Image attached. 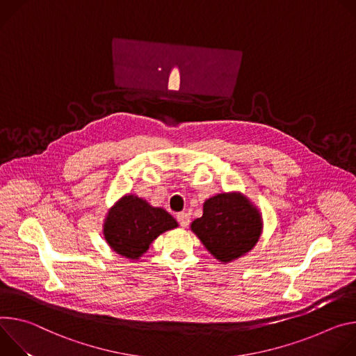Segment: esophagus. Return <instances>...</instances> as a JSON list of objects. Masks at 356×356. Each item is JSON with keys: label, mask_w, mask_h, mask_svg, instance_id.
Instances as JSON below:
<instances>
[{"label": "esophagus", "mask_w": 356, "mask_h": 356, "mask_svg": "<svg viewBox=\"0 0 356 356\" xmlns=\"http://www.w3.org/2000/svg\"><path fill=\"white\" fill-rule=\"evenodd\" d=\"M177 220L182 227H186L189 225V215L185 212H181L177 215Z\"/></svg>", "instance_id": "esophagus-1"}]
</instances>
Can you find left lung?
I'll use <instances>...</instances> for the list:
<instances>
[{"label": "left lung", "mask_w": 356, "mask_h": 356, "mask_svg": "<svg viewBox=\"0 0 356 356\" xmlns=\"http://www.w3.org/2000/svg\"><path fill=\"white\" fill-rule=\"evenodd\" d=\"M191 229L220 261H232L248 253L259 241L261 216L239 193H219L204 204V215Z\"/></svg>", "instance_id": "left-lung-1"}]
</instances>
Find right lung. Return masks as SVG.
I'll use <instances>...</instances> for the list:
<instances>
[{
    "label": "right lung",
    "mask_w": 356,
    "mask_h": 356,
    "mask_svg": "<svg viewBox=\"0 0 356 356\" xmlns=\"http://www.w3.org/2000/svg\"><path fill=\"white\" fill-rule=\"evenodd\" d=\"M177 226V220L167 211L127 195L110 209L104 222V238L115 253L138 259L154 239Z\"/></svg>",
    "instance_id": "add662e5"
}]
</instances>
